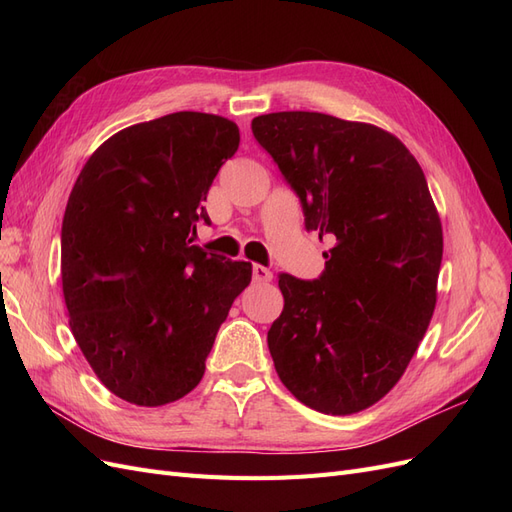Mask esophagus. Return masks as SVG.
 Here are the masks:
<instances>
[{
  "label": "esophagus",
  "instance_id": "obj_1",
  "mask_svg": "<svg viewBox=\"0 0 512 512\" xmlns=\"http://www.w3.org/2000/svg\"><path fill=\"white\" fill-rule=\"evenodd\" d=\"M252 277H254V282L265 284V282H271V280H273V273H271L267 267L254 265V267H252Z\"/></svg>",
  "mask_w": 512,
  "mask_h": 512
}]
</instances>
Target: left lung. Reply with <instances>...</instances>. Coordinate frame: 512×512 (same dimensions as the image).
Returning a JSON list of instances; mask_svg holds the SVG:
<instances>
[{"label":"left lung","mask_w":512,"mask_h":512,"mask_svg":"<svg viewBox=\"0 0 512 512\" xmlns=\"http://www.w3.org/2000/svg\"><path fill=\"white\" fill-rule=\"evenodd\" d=\"M252 132L301 198L305 228L333 241L318 280L280 275L275 371L312 410L361 412L404 376L436 309L444 243L425 173L363 121L282 111L254 117Z\"/></svg>","instance_id":"left-lung-1"}]
</instances>
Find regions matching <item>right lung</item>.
<instances>
[{
  "mask_svg": "<svg viewBox=\"0 0 512 512\" xmlns=\"http://www.w3.org/2000/svg\"><path fill=\"white\" fill-rule=\"evenodd\" d=\"M239 149L220 115L181 111L104 141L68 198L61 286L70 331L113 395L156 408L205 374L220 324L252 265L190 245L203 200Z\"/></svg>",
  "mask_w": 512,
  "mask_h": 512,
  "instance_id": "obj_1",
  "label": "right lung"
}]
</instances>
